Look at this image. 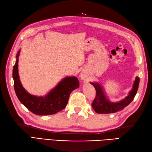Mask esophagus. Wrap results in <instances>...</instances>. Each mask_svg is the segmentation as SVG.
I'll list each match as a JSON object with an SVG mask.
<instances>
[{"label":"esophagus","instance_id":"1","mask_svg":"<svg viewBox=\"0 0 152 152\" xmlns=\"http://www.w3.org/2000/svg\"><path fill=\"white\" fill-rule=\"evenodd\" d=\"M81 78H82V80H86V74H85L84 72H82V73L81 74Z\"/></svg>","mask_w":152,"mask_h":152}]
</instances>
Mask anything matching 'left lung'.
<instances>
[{"label":"left lung","mask_w":152,"mask_h":152,"mask_svg":"<svg viewBox=\"0 0 152 152\" xmlns=\"http://www.w3.org/2000/svg\"><path fill=\"white\" fill-rule=\"evenodd\" d=\"M139 82L140 79L138 77H137L134 83L133 88L129 93V95L119 102H109L100 85L96 83L92 82L91 84L95 87L96 91V96L91 104L93 108L98 114H110L121 110L133 101L137 94Z\"/></svg>","instance_id":"1"}]
</instances>
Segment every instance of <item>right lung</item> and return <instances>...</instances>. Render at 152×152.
<instances>
[{
  "instance_id": "right-lung-1",
  "label": "right lung",
  "mask_w": 152,
  "mask_h": 152,
  "mask_svg": "<svg viewBox=\"0 0 152 152\" xmlns=\"http://www.w3.org/2000/svg\"><path fill=\"white\" fill-rule=\"evenodd\" d=\"M19 55V51L16 56L17 59L12 76L15 94L20 102L28 110L40 115L55 114L63 110L67 104L71 92L79 88L78 79L74 76L66 77L45 96L32 95L25 91L19 80L18 67Z\"/></svg>"
}]
</instances>
